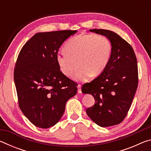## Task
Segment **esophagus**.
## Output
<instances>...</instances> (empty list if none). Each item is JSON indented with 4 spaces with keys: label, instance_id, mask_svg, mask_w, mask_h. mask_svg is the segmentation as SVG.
<instances>
[{
    "label": "esophagus",
    "instance_id": "esophagus-1",
    "mask_svg": "<svg viewBox=\"0 0 151 151\" xmlns=\"http://www.w3.org/2000/svg\"><path fill=\"white\" fill-rule=\"evenodd\" d=\"M78 93H82V91H81V85H78Z\"/></svg>",
    "mask_w": 151,
    "mask_h": 151
}]
</instances>
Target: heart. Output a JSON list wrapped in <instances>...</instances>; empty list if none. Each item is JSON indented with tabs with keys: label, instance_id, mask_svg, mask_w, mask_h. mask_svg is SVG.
<instances>
[{
	"label": "heart",
	"instance_id": "1",
	"mask_svg": "<svg viewBox=\"0 0 151 151\" xmlns=\"http://www.w3.org/2000/svg\"><path fill=\"white\" fill-rule=\"evenodd\" d=\"M112 50L107 37L82 33L68 40L64 47L65 52H58L56 58L64 75L72 76L78 65L75 78L85 81L91 75L97 76L104 72L111 60Z\"/></svg>",
	"mask_w": 151,
	"mask_h": 151
}]
</instances>
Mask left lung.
Returning a JSON list of instances; mask_svg holds the SVG:
<instances>
[{
  "mask_svg": "<svg viewBox=\"0 0 151 151\" xmlns=\"http://www.w3.org/2000/svg\"><path fill=\"white\" fill-rule=\"evenodd\" d=\"M90 31L108 38L112 50L104 72L82 86V92L92 94L96 101L86 112L99 126H113L126 117L136 93L139 83L137 57L131 45L116 33L104 29Z\"/></svg>",
  "mask_w": 151,
  "mask_h": 151,
  "instance_id": "8db88e82",
  "label": "left lung"
}]
</instances>
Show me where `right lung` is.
<instances>
[{
  "instance_id": "1",
  "label": "right lung",
  "mask_w": 151,
  "mask_h": 151,
  "mask_svg": "<svg viewBox=\"0 0 151 151\" xmlns=\"http://www.w3.org/2000/svg\"><path fill=\"white\" fill-rule=\"evenodd\" d=\"M76 32H39L25 43L15 63L14 80L18 103L35 126L48 129L61 119L77 83L60 70L57 55L64 41Z\"/></svg>"
}]
</instances>
